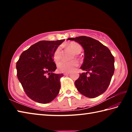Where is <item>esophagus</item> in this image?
Segmentation results:
<instances>
[{"label": "esophagus", "mask_w": 132, "mask_h": 132, "mask_svg": "<svg viewBox=\"0 0 132 132\" xmlns=\"http://www.w3.org/2000/svg\"><path fill=\"white\" fill-rule=\"evenodd\" d=\"M69 74H70V73H69V72H68V73H63L64 75H69Z\"/></svg>", "instance_id": "34e87169"}]
</instances>
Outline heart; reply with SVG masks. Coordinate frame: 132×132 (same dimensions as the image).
Segmentation results:
<instances>
[{"instance_id":"1","label":"heart","mask_w":132,"mask_h":132,"mask_svg":"<svg viewBox=\"0 0 132 132\" xmlns=\"http://www.w3.org/2000/svg\"><path fill=\"white\" fill-rule=\"evenodd\" d=\"M67 46L70 48L76 54H79L81 52L82 47L81 45L77 42H71L67 44ZM53 57L54 61L57 62L61 57V47L58 46L53 52ZM79 66V62L77 60H72V61H66V60H62L57 63V69L63 73L70 72Z\"/></svg>"}]
</instances>
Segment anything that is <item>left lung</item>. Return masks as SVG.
<instances>
[{
	"label": "left lung",
	"instance_id": "8db88e82",
	"mask_svg": "<svg viewBox=\"0 0 132 132\" xmlns=\"http://www.w3.org/2000/svg\"><path fill=\"white\" fill-rule=\"evenodd\" d=\"M68 39L78 42L84 51V61L80 68L86 72L80 74L76 80L77 90L90 98L101 95L108 88L114 73L113 56L106 46L92 38L80 36Z\"/></svg>",
	"mask_w": 132,
	"mask_h": 132
}]
</instances>
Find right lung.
I'll return each mask as SVG.
<instances>
[{"mask_svg":"<svg viewBox=\"0 0 132 132\" xmlns=\"http://www.w3.org/2000/svg\"><path fill=\"white\" fill-rule=\"evenodd\" d=\"M64 41L38 42L24 51L17 62L18 79L27 95L33 101L47 104L59 94L60 79L63 75L53 73L56 66L53 55Z\"/></svg>","mask_w":132,"mask_h":132,"instance_id":"add662e5","label":"right lung"}]
</instances>
